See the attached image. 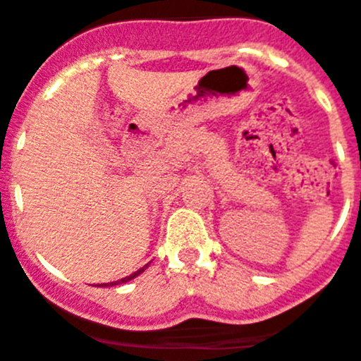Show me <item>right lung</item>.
I'll list each match as a JSON object with an SVG mask.
<instances>
[{"label":"right lung","mask_w":361,"mask_h":361,"mask_svg":"<svg viewBox=\"0 0 361 361\" xmlns=\"http://www.w3.org/2000/svg\"><path fill=\"white\" fill-rule=\"evenodd\" d=\"M145 267H146V266H145ZM145 267H141V269H139V271H135V273H132V275H130V276H124V279L117 280V282H110V283H104V286H106V288H110V286H119V283H124V282H128V280L135 279V276H137V275H141L142 271H145Z\"/></svg>","instance_id":"right-lung-1"}]
</instances>
